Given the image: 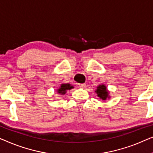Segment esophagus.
<instances>
[{"mask_svg":"<svg viewBox=\"0 0 153 153\" xmlns=\"http://www.w3.org/2000/svg\"><path fill=\"white\" fill-rule=\"evenodd\" d=\"M79 87L80 88H85L86 87V84H85V83L79 84Z\"/></svg>","mask_w":153,"mask_h":153,"instance_id":"obj_1","label":"esophagus"}]
</instances>
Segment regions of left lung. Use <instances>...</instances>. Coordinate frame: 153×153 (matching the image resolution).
<instances>
[{
    "label": "left lung",
    "mask_w": 153,
    "mask_h": 153,
    "mask_svg": "<svg viewBox=\"0 0 153 153\" xmlns=\"http://www.w3.org/2000/svg\"><path fill=\"white\" fill-rule=\"evenodd\" d=\"M96 93H97L98 97H100V98L102 99V100H106L107 98L108 97L109 92L107 91L106 87L103 85L98 86L96 91Z\"/></svg>",
    "instance_id": "left-lung-1"
}]
</instances>
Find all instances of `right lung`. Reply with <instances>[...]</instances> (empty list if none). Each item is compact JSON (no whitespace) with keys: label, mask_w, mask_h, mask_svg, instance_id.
Instances as JSON below:
<instances>
[{"label":"right lung","mask_w":153,"mask_h":153,"mask_svg":"<svg viewBox=\"0 0 153 153\" xmlns=\"http://www.w3.org/2000/svg\"><path fill=\"white\" fill-rule=\"evenodd\" d=\"M74 88L73 86H71L69 84H63L61 85V87H59V89H57V92L60 94H66V92L67 90H69L71 89Z\"/></svg>","instance_id":"add662e5"}]
</instances>
